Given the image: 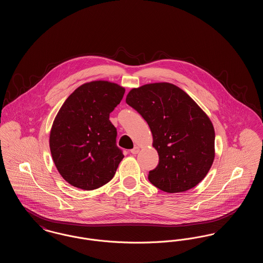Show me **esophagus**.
I'll return each mask as SVG.
<instances>
[{
    "label": "esophagus",
    "instance_id": "esophagus-1",
    "mask_svg": "<svg viewBox=\"0 0 263 263\" xmlns=\"http://www.w3.org/2000/svg\"><path fill=\"white\" fill-rule=\"evenodd\" d=\"M139 151H140V148L139 147H137V146H135L132 150L130 151L133 155H136V154H138L139 153Z\"/></svg>",
    "mask_w": 263,
    "mask_h": 263
}]
</instances>
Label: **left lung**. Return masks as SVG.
Returning <instances> with one entry per match:
<instances>
[{"label":"left lung","instance_id":"1","mask_svg":"<svg viewBox=\"0 0 263 263\" xmlns=\"http://www.w3.org/2000/svg\"><path fill=\"white\" fill-rule=\"evenodd\" d=\"M126 102L148 123L159 154V164L148 175L151 183L167 193L196 186L215 157V131L206 113L170 83L133 88Z\"/></svg>","mask_w":263,"mask_h":263}]
</instances>
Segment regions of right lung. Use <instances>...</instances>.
Wrapping results in <instances>:
<instances>
[{
  "instance_id": "right-lung-1",
  "label": "right lung",
  "mask_w": 263,
  "mask_h": 263,
  "mask_svg": "<svg viewBox=\"0 0 263 263\" xmlns=\"http://www.w3.org/2000/svg\"><path fill=\"white\" fill-rule=\"evenodd\" d=\"M124 92L116 84L96 81L79 87L63 103L49 143L58 172L71 185L92 190L112 179L124 155L109 114Z\"/></svg>"
}]
</instances>
